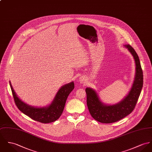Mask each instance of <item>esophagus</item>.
I'll return each mask as SVG.
<instances>
[{"label":"esophagus","mask_w":152,"mask_h":152,"mask_svg":"<svg viewBox=\"0 0 152 152\" xmlns=\"http://www.w3.org/2000/svg\"><path fill=\"white\" fill-rule=\"evenodd\" d=\"M79 82L81 83H82V84H85L86 82H87V80H86V79L85 77H80L79 78Z\"/></svg>","instance_id":"obj_1"}]
</instances>
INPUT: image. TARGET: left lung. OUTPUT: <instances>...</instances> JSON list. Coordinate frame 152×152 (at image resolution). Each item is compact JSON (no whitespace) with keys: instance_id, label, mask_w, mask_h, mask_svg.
<instances>
[{"instance_id":"8db88e82","label":"left lung","mask_w":152,"mask_h":152,"mask_svg":"<svg viewBox=\"0 0 152 152\" xmlns=\"http://www.w3.org/2000/svg\"><path fill=\"white\" fill-rule=\"evenodd\" d=\"M133 56L135 63V75L128 94L119 103L107 105L100 100L96 92L90 88L85 89L86 103L91 116L102 123L117 122L127 116L135 109L143 87V71L137 53L129 45H124Z\"/></svg>"}]
</instances>
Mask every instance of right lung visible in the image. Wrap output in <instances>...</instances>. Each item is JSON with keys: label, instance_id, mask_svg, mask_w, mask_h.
<instances>
[{"label": "right lung", "instance_id": "1", "mask_svg": "<svg viewBox=\"0 0 152 152\" xmlns=\"http://www.w3.org/2000/svg\"><path fill=\"white\" fill-rule=\"evenodd\" d=\"M9 82L14 102L18 109L32 120L45 124L53 123L61 116L67 99L74 88L73 81L62 86L58 91L50 104L46 107H37L29 106L23 102L17 96L10 81Z\"/></svg>", "mask_w": 152, "mask_h": 152}]
</instances>
